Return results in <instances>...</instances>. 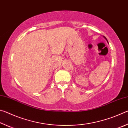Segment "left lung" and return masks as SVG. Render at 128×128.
I'll return each instance as SVG.
<instances>
[{
    "label": "left lung",
    "instance_id": "left-lung-1",
    "mask_svg": "<svg viewBox=\"0 0 128 128\" xmlns=\"http://www.w3.org/2000/svg\"><path fill=\"white\" fill-rule=\"evenodd\" d=\"M104 38H105V37H104ZM107 42H108V41H107Z\"/></svg>",
    "mask_w": 128,
    "mask_h": 128
}]
</instances>
